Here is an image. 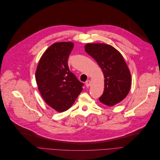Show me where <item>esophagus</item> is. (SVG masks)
<instances>
[{
	"mask_svg": "<svg viewBox=\"0 0 160 160\" xmlns=\"http://www.w3.org/2000/svg\"><path fill=\"white\" fill-rule=\"evenodd\" d=\"M85 85H86V86H87V87H90V85H91V81H90V80L87 81H86V82H85Z\"/></svg>",
	"mask_w": 160,
	"mask_h": 160,
	"instance_id": "obj_1",
	"label": "esophagus"
}]
</instances>
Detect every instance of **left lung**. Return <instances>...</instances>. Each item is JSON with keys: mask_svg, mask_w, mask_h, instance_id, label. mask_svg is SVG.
<instances>
[{"mask_svg": "<svg viewBox=\"0 0 160 160\" xmlns=\"http://www.w3.org/2000/svg\"><path fill=\"white\" fill-rule=\"evenodd\" d=\"M85 49L104 75L105 88L99 100L108 106L123 100L130 90L132 78L122 55L111 45L104 43H88Z\"/></svg>", "mask_w": 160, "mask_h": 160, "instance_id": "obj_1", "label": "left lung"}]
</instances>
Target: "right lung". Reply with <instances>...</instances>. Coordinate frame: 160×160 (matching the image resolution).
Listing matches in <instances>:
<instances>
[{
  "label": "right lung",
  "instance_id": "add662e5",
  "mask_svg": "<svg viewBox=\"0 0 160 160\" xmlns=\"http://www.w3.org/2000/svg\"><path fill=\"white\" fill-rule=\"evenodd\" d=\"M72 42L55 43L45 51L38 65L36 81L45 102L58 112L69 109L84 85L70 71L68 58Z\"/></svg>",
  "mask_w": 160,
  "mask_h": 160
}]
</instances>
